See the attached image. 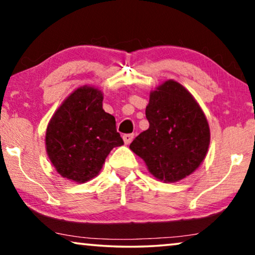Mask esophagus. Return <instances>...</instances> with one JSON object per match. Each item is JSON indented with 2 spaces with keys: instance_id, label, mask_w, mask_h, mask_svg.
I'll return each instance as SVG.
<instances>
[{
  "instance_id": "1",
  "label": "esophagus",
  "mask_w": 255,
  "mask_h": 255,
  "mask_svg": "<svg viewBox=\"0 0 255 255\" xmlns=\"http://www.w3.org/2000/svg\"><path fill=\"white\" fill-rule=\"evenodd\" d=\"M133 137H134V134H133V133H128V134H124V135H123V140H124L125 144L128 145L132 140H133Z\"/></svg>"
}]
</instances>
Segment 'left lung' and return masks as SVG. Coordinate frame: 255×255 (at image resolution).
Listing matches in <instances>:
<instances>
[{
    "mask_svg": "<svg viewBox=\"0 0 255 255\" xmlns=\"http://www.w3.org/2000/svg\"><path fill=\"white\" fill-rule=\"evenodd\" d=\"M149 128L131 142L149 173L176 182L195 172L207 155L210 128L201 107L179 82L168 80L149 95Z\"/></svg>",
    "mask_w": 255,
    "mask_h": 255,
    "instance_id": "left-lung-1",
    "label": "left lung"
}]
</instances>
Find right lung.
<instances>
[{"instance_id":"add662e5","label":"right lung","mask_w":255,"mask_h":255,"mask_svg":"<svg viewBox=\"0 0 255 255\" xmlns=\"http://www.w3.org/2000/svg\"><path fill=\"white\" fill-rule=\"evenodd\" d=\"M103 94L83 86L59 107L47 125L46 152L62 177L83 183L100 173L111 149L124 144L113 115L102 108Z\"/></svg>"}]
</instances>
